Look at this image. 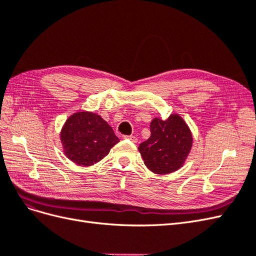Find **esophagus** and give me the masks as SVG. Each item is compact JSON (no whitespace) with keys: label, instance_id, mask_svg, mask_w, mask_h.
Instances as JSON below:
<instances>
[{"label":"esophagus","instance_id":"obj_1","mask_svg":"<svg viewBox=\"0 0 256 256\" xmlns=\"http://www.w3.org/2000/svg\"><path fill=\"white\" fill-rule=\"evenodd\" d=\"M124 138H126V140H129V141L134 142V143L138 142V138L136 136H124Z\"/></svg>","mask_w":256,"mask_h":256}]
</instances>
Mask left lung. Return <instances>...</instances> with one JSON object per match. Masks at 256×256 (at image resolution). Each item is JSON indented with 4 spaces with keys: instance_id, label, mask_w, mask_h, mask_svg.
Wrapping results in <instances>:
<instances>
[{
    "instance_id": "obj_1",
    "label": "left lung",
    "mask_w": 256,
    "mask_h": 256,
    "mask_svg": "<svg viewBox=\"0 0 256 256\" xmlns=\"http://www.w3.org/2000/svg\"><path fill=\"white\" fill-rule=\"evenodd\" d=\"M192 147V134L178 114L150 122V136L141 143L138 152L145 166L156 174H168L182 168Z\"/></svg>"
}]
</instances>
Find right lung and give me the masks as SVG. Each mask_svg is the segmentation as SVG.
I'll return each mask as SVG.
<instances>
[{"mask_svg": "<svg viewBox=\"0 0 256 256\" xmlns=\"http://www.w3.org/2000/svg\"><path fill=\"white\" fill-rule=\"evenodd\" d=\"M60 136L67 158L84 166L104 158L120 142L109 124L92 112H76L69 116Z\"/></svg>", "mask_w": 256, "mask_h": 256, "instance_id": "obj_1", "label": "right lung"}]
</instances>
